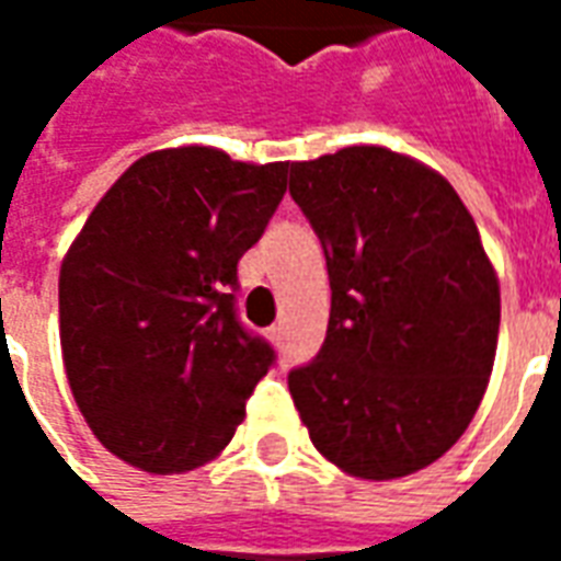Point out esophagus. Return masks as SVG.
Listing matches in <instances>:
<instances>
[{
  "label": "esophagus",
  "instance_id": "1",
  "mask_svg": "<svg viewBox=\"0 0 561 561\" xmlns=\"http://www.w3.org/2000/svg\"><path fill=\"white\" fill-rule=\"evenodd\" d=\"M267 336H270V342H276V345H279L282 336H285V328H282V324H273V328L267 330Z\"/></svg>",
  "mask_w": 561,
  "mask_h": 561
}]
</instances>
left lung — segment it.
Listing matches in <instances>:
<instances>
[{"label":"left lung","instance_id":"1","mask_svg":"<svg viewBox=\"0 0 561 561\" xmlns=\"http://www.w3.org/2000/svg\"><path fill=\"white\" fill-rule=\"evenodd\" d=\"M321 240L330 321L288 373L312 445L366 481L430 466L466 433L493 373L499 279L454 185L385 147L294 161Z\"/></svg>","mask_w":561,"mask_h":561}]
</instances>
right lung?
<instances>
[{"instance_id": "obj_1", "label": "right lung", "mask_w": 561, "mask_h": 561, "mask_svg": "<svg viewBox=\"0 0 561 561\" xmlns=\"http://www.w3.org/2000/svg\"><path fill=\"white\" fill-rule=\"evenodd\" d=\"M288 161L159 149L95 204L59 270L66 376L95 438L180 474L233 438L276 352L237 316V261L285 195Z\"/></svg>"}]
</instances>
